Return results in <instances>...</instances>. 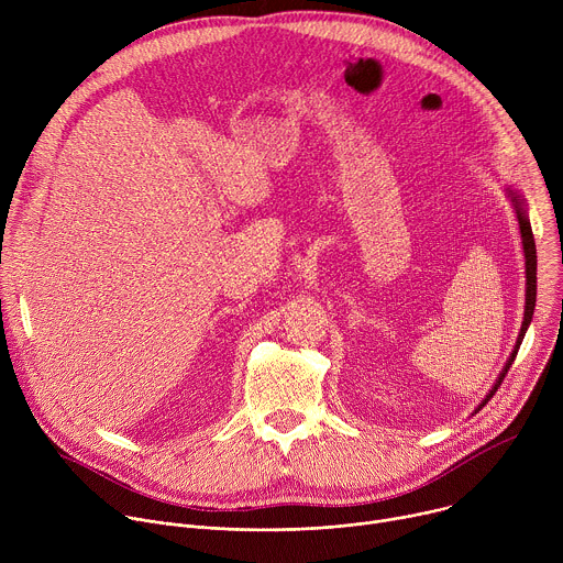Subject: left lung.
I'll return each mask as SVG.
<instances>
[{
	"instance_id": "1",
	"label": "left lung",
	"mask_w": 563,
	"mask_h": 563,
	"mask_svg": "<svg viewBox=\"0 0 563 563\" xmlns=\"http://www.w3.org/2000/svg\"><path fill=\"white\" fill-rule=\"evenodd\" d=\"M506 196L510 198L512 207H515V213H517V220H519V231H521V245H523V258H526V305H523V320H521V330H519V336H517V343H515V350L512 354L508 356L504 369L499 372L493 389L486 394V398L481 400V406L474 410L478 412L481 408H484L488 400L495 396V391L499 389L501 380L506 378L510 365L515 363V356L519 352V345L528 332V325L532 320V313H534V302H537V247H534V238H532V227H530V220H528V205H526V198L521 196V191L512 189V187H506Z\"/></svg>"
}]
</instances>
